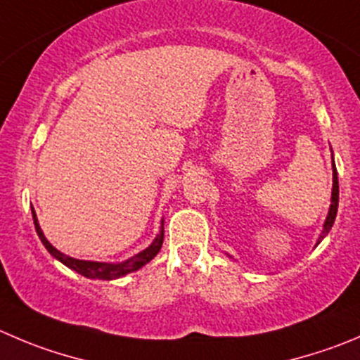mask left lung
<instances>
[{"instance_id": "obj_1", "label": "left lung", "mask_w": 360, "mask_h": 360, "mask_svg": "<svg viewBox=\"0 0 360 360\" xmlns=\"http://www.w3.org/2000/svg\"><path fill=\"white\" fill-rule=\"evenodd\" d=\"M332 171H334V184H332L330 210H328L327 221H325L323 231H321V235H320V238H318V242H320L321 238H323L325 235H327L328 231H330L332 224H334V219H336V214H338V203H340V184H338V171H336V166H334V159H332Z\"/></svg>"}]
</instances>
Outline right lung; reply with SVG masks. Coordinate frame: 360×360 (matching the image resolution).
<instances>
[{
  "label": "right lung",
  "instance_id": "obj_1",
  "mask_svg": "<svg viewBox=\"0 0 360 360\" xmlns=\"http://www.w3.org/2000/svg\"><path fill=\"white\" fill-rule=\"evenodd\" d=\"M32 214H33V222H35L37 233H39L40 240H42V244L46 245L47 251H49L54 258L60 259L63 265H67L68 269L75 270V272L81 274V276H84V277H90V279L109 281V279H118V277H123L125 274L134 272V270L141 269L143 265H146V263H148L153 256H157V252H159L160 248H162L164 229L160 231L159 237L152 242V245H150V248H146L145 251H141L139 255L132 256L131 259H127V262H123V263H116L115 265V263H98V262H84V259H75V258H70V256L63 255V252H60L56 248H53V245L49 244V240L44 237L42 229H40L39 221H37V215H35V210H33V208H32Z\"/></svg>",
  "mask_w": 360,
  "mask_h": 360
}]
</instances>
